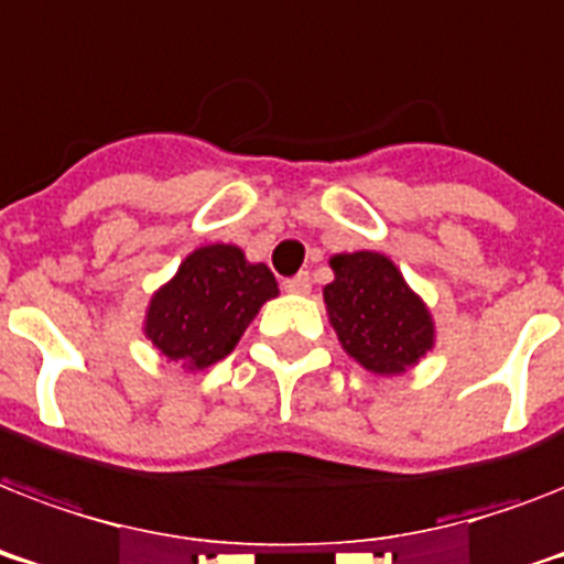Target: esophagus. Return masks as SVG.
I'll return each instance as SVG.
<instances>
[{
	"instance_id": "obj_1",
	"label": "esophagus",
	"mask_w": 564,
	"mask_h": 564,
	"mask_svg": "<svg viewBox=\"0 0 564 564\" xmlns=\"http://www.w3.org/2000/svg\"><path fill=\"white\" fill-rule=\"evenodd\" d=\"M283 290L295 292V295H304V292H310V274L299 272L295 278H286V281H283Z\"/></svg>"
}]
</instances>
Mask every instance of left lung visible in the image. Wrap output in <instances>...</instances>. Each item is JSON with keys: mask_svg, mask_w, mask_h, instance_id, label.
<instances>
[{"mask_svg": "<svg viewBox=\"0 0 564 564\" xmlns=\"http://www.w3.org/2000/svg\"><path fill=\"white\" fill-rule=\"evenodd\" d=\"M325 304L339 343L375 375H401L433 348V322L389 257L375 251L330 260Z\"/></svg>", "mask_w": 564, "mask_h": 564, "instance_id": "8db88e82", "label": "left lung"}]
</instances>
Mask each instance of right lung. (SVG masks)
Wrapping results in <instances>:
<instances>
[{
	"label": "right lung",
	"instance_id": "obj_1",
	"mask_svg": "<svg viewBox=\"0 0 564 564\" xmlns=\"http://www.w3.org/2000/svg\"><path fill=\"white\" fill-rule=\"evenodd\" d=\"M278 295L269 265L248 263L237 246L198 248L149 304L145 336L170 360L207 369L234 351L248 322Z\"/></svg>",
	"mask_w": 564,
	"mask_h": 564
}]
</instances>
